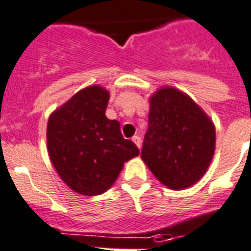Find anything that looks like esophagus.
<instances>
[{
	"label": "esophagus",
	"instance_id": "obj_1",
	"mask_svg": "<svg viewBox=\"0 0 251 251\" xmlns=\"http://www.w3.org/2000/svg\"><path fill=\"white\" fill-rule=\"evenodd\" d=\"M132 141H133L134 144L137 145L138 149H141V144H142V142H141V137H140V136H133V137H132Z\"/></svg>",
	"mask_w": 251,
	"mask_h": 251
}]
</instances>
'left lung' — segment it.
<instances>
[{"label": "left lung", "mask_w": 251, "mask_h": 251, "mask_svg": "<svg viewBox=\"0 0 251 251\" xmlns=\"http://www.w3.org/2000/svg\"><path fill=\"white\" fill-rule=\"evenodd\" d=\"M214 150V124L191 97L172 87L151 96L141 158L163 185L173 190L195 185Z\"/></svg>", "instance_id": "left-lung-1"}]
</instances>
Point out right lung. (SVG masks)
I'll return each instance as SVG.
<instances>
[{
  "label": "right lung",
  "instance_id": "right-lung-1",
  "mask_svg": "<svg viewBox=\"0 0 251 251\" xmlns=\"http://www.w3.org/2000/svg\"><path fill=\"white\" fill-rule=\"evenodd\" d=\"M109 92L90 86L50 115L47 150L57 175L73 191L101 195L113 186L124 163L140 154L122 136L121 124L105 115Z\"/></svg>",
  "mask_w": 251,
  "mask_h": 251
}]
</instances>
